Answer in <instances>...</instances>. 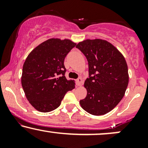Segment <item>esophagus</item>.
Returning <instances> with one entry per match:
<instances>
[{
    "label": "esophagus",
    "mask_w": 148,
    "mask_h": 148,
    "mask_svg": "<svg viewBox=\"0 0 148 148\" xmlns=\"http://www.w3.org/2000/svg\"><path fill=\"white\" fill-rule=\"evenodd\" d=\"M82 83H83L82 78L79 77V79H76V85H77L78 86H81V84H82Z\"/></svg>",
    "instance_id": "34e87169"
}]
</instances>
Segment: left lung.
<instances>
[{"instance_id":"1","label":"left lung","mask_w":148,"mask_h":148,"mask_svg":"<svg viewBox=\"0 0 148 148\" xmlns=\"http://www.w3.org/2000/svg\"><path fill=\"white\" fill-rule=\"evenodd\" d=\"M87 58L89 78L85 81L86 98L80 100L83 109L94 115L113 110L125 95L129 83L125 57L116 47L101 39L86 40L76 46Z\"/></svg>"}]
</instances>
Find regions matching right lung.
I'll return each instance as SVG.
<instances>
[{
  "mask_svg": "<svg viewBox=\"0 0 148 148\" xmlns=\"http://www.w3.org/2000/svg\"><path fill=\"white\" fill-rule=\"evenodd\" d=\"M76 45L67 39H49L35 47L25 59L22 88L29 103L38 111L55 110L67 92L75 88L74 80H67L64 76V60Z\"/></svg>",
  "mask_w": 148,
  "mask_h": 148,
  "instance_id": "obj_1",
  "label": "right lung"
}]
</instances>
